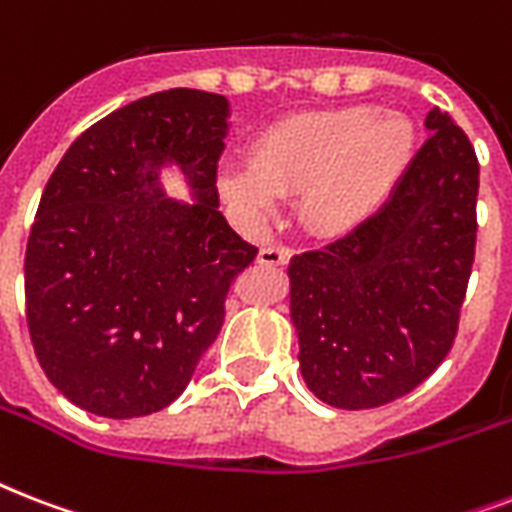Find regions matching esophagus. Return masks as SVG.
I'll list each match as a JSON object with an SVG mask.
<instances>
[{
	"mask_svg": "<svg viewBox=\"0 0 512 512\" xmlns=\"http://www.w3.org/2000/svg\"><path fill=\"white\" fill-rule=\"evenodd\" d=\"M289 257H292V249L289 247H263L260 255H257V263L260 265H287Z\"/></svg>",
	"mask_w": 512,
	"mask_h": 512,
	"instance_id": "1",
	"label": "esophagus"
}]
</instances>
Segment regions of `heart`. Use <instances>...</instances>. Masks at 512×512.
Masks as SVG:
<instances>
[{
	"mask_svg": "<svg viewBox=\"0 0 512 512\" xmlns=\"http://www.w3.org/2000/svg\"><path fill=\"white\" fill-rule=\"evenodd\" d=\"M414 154V124L398 111L345 106L273 124L252 162H225L217 188L249 215H271L281 196L303 193L316 228H342L369 215Z\"/></svg>",
	"mask_w": 512,
	"mask_h": 512,
	"instance_id": "1",
	"label": "heart"
}]
</instances>
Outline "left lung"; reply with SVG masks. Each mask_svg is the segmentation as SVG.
<instances>
[{
	"instance_id": "8db88e82",
	"label": "left lung",
	"mask_w": 512,
	"mask_h": 512,
	"mask_svg": "<svg viewBox=\"0 0 512 512\" xmlns=\"http://www.w3.org/2000/svg\"><path fill=\"white\" fill-rule=\"evenodd\" d=\"M428 140L377 212L289 260L300 372L337 409H374L428 380L452 350L476 257L478 159L433 108Z\"/></svg>"
}]
</instances>
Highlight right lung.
<instances>
[{
	"mask_svg": "<svg viewBox=\"0 0 512 512\" xmlns=\"http://www.w3.org/2000/svg\"><path fill=\"white\" fill-rule=\"evenodd\" d=\"M228 116L215 92H154L84 130L47 180L26 247L28 332L84 412L170 406L223 327L233 276L257 255L217 209ZM172 163L193 205L163 193Z\"/></svg>",
	"mask_w": 512,
	"mask_h": 512,
	"instance_id": "right-lung-1",
	"label": "right lung"
}]
</instances>
